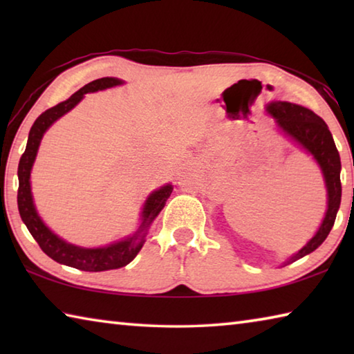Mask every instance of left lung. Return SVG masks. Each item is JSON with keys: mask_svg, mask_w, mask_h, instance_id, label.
<instances>
[{"mask_svg": "<svg viewBox=\"0 0 354 354\" xmlns=\"http://www.w3.org/2000/svg\"><path fill=\"white\" fill-rule=\"evenodd\" d=\"M267 111L277 118V123L286 134H289L293 140H297L299 145H303V148H306L314 156L323 171V176H325L328 190V211L322 226L317 231V234L306 243V247H303L295 256H292L287 261V263H290L319 248L331 231L340 206V196H342L340 156L326 123L310 109L286 103V101H274L267 107Z\"/></svg>", "mask_w": 354, "mask_h": 354, "instance_id": "8db88e82", "label": "left lung"}]
</instances>
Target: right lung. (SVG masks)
Instances as JSON below:
<instances>
[{"mask_svg":"<svg viewBox=\"0 0 354 354\" xmlns=\"http://www.w3.org/2000/svg\"><path fill=\"white\" fill-rule=\"evenodd\" d=\"M118 84H122V81L115 80V77H101V80H95L86 84V86L80 88L76 93L71 95L67 101H62V103H59L57 106L51 107V109H48L41 113V115H39V118L34 122L31 131H29L26 149L25 153L21 154L19 164V195H17V201H19V211L21 220L25 221L31 236L35 239V242L39 243V247L45 254H48L51 259H55L59 263H65V266L80 268V270L84 272L115 270V268L128 266L143 247V242H145L143 239H145L148 226L153 223L156 215L162 211L165 201L173 190V187L169 184L160 187L159 190L153 192L147 200L145 206H143V221L139 231H137L133 237H128L122 242L109 245V247L104 248H81L64 242L62 239H59L56 234H53V232L48 230L44 225V221L40 220L37 212H35L29 176H31L34 159L35 156H37V149L45 131L50 128L57 118H61L64 113L73 109L86 93L103 91V88L118 86Z\"/></svg>","mask_w":354,"mask_h":354,"instance_id":"obj_1","label":"right lung"}]
</instances>
